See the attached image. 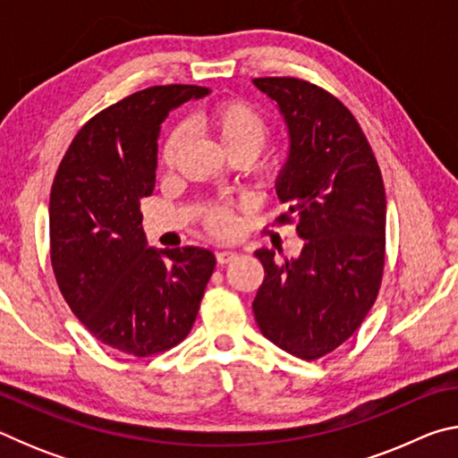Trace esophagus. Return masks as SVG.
<instances>
[{
    "label": "esophagus",
    "instance_id": "obj_1",
    "mask_svg": "<svg viewBox=\"0 0 458 458\" xmlns=\"http://www.w3.org/2000/svg\"><path fill=\"white\" fill-rule=\"evenodd\" d=\"M234 259H236V252H232V250L216 252V260H218V265H228V262H232Z\"/></svg>",
    "mask_w": 458,
    "mask_h": 458
}]
</instances>
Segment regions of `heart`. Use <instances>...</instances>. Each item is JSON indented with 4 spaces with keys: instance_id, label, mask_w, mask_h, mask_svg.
<instances>
[{
    "instance_id": "obj_1",
    "label": "heart",
    "mask_w": 458,
    "mask_h": 458,
    "mask_svg": "<svg viewBox=\"0 0 458 458\" xmlns=\"http://www.w3.org/2000/svg\"><path fill=\"white\" fill-rule=\"evenodd\" d=\"M193 125H201L218 137L226 153L232 157H246L252 159L262 151L267 145L270 131V119L250 100L244 98H226L220 103L212 105L206 111L191 119ZM185 145V129L174 127L169 131L164 145L159 151L161 167L172 169ZM199 222L208 234L214 238H230L238 230V216L236 206L228 201H210L199 212Z\"/></svg>"
}]
</instances>
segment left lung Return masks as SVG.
I'll use <instances>...</instances> for the list:
<instances>
[{
    "instance_id": "left-lung-1",
    "label": "left lung",
    "mask_w": 458,
    "mask_h": 458,
    "mask_svg": "<svg viewBox=\"0 0 458 458\" xmlns=\"http://www.w3.org/2000/svg\"><path fill=\"white\" fill-rule=\"evenodd\" d=\"M254 84L276 100L291 133V157L278 177L286 210L305 238L301 257H254L265 281L252 303L262 335L301 360H319L345 344L374 307L386 265V190L377 159L350 108L317 84L265 76Z\"/></svg>"
}]
</instances>
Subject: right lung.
Wrapping results in <instances>:
<instances>
[{
    "instance_id": "add662e5",
    "label": "right lung",
    "mask_w": 458,
    "mask_h": 458,
    "mask_svg": "<svg viewBox=\"0 0 458 458\" xmlns=\"http://www.w3.org/2000/svg\"><path fill=\"white\" fill-rule=\"evenodd\" d=\"M204 95L196 84H165L103 108L52 183L50 260L62 297L100 344L133 358L188 337L216 267L206 248H147L139 210L155 188L161 121Z\"/></svg>"
}]
</instances>
